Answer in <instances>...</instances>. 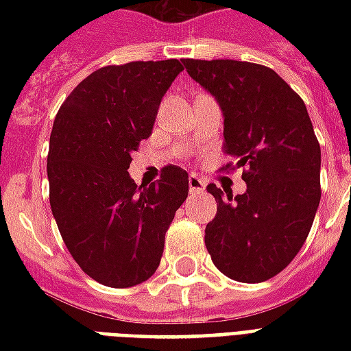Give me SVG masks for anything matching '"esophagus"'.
I'll use <instances>...</instances> for the list:
<instances>
[{
    "label": "esophagus",
    "mask_w": 351,
    "mask_h": 351,
    "mask_svg": "<svg viewBox=\"0 0 351 351\" xmlns=\"http://www.w3.org/2000/svg\"><path fill=\"white\" fill-rule=\"evenodd\" d=\"M188 186H190V191H203L205 190V180H201L197 175H190L188 178Z\"/></svg>",
    "instance_id": "1"
}]
</instances>
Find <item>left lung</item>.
<instances>
[{
	"label": "left lung",
	"mask_w": 351,
	"mask_h": 351,
	"mask_svg": "<svg viewBox=\"0 0 351 351\" xmlns=\"http://www.w3.org/2000/svg\"><path fill=\"white\" fill-rule=\"evenodd\" d=\"M191 79L218 101L223 152L243 167L246 191L218 203L205 244L218 271L256 284L276 276L299 254L316 216L322 150L304 101L271 67L237 60H182Z\"/></svg>",
	"instance_id": "obj_1"
}]
</instances>
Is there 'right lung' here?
<instances>
[{
    "mask_svg": "<svg viewBox=\"0 0 351 351\" xmlns=\"http://www.w3.org/2000/svg\"><path fill=\"white\" fill-rule=\"evenodd\" d=\"M182 69L178 60L107 65L58 110L47 161L50 208L73 259L103 286L131 287L152 276L188 197V173L176 165L141 186L128 173Z\"/></svg>",
    "mask_w": 351,
    "mask_h": 351,
    "instance_id": "obj_1",
    "label": "right lung"
}]
</instances>
